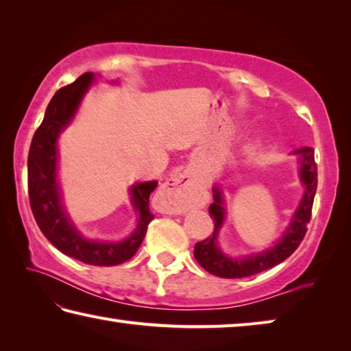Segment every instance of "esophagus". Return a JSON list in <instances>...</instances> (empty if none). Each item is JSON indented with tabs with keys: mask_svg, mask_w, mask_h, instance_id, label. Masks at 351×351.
Here are the masks:
<instances>
[{
	"mask_svg": "<svg viewBox=\"0 0 351 351\" xmlns=\"http://www.w3.org/2000/svg\"><path fill=\"white\" fill-rule=\"evenodd\" d=\"M160 205L168 214H182L193 205V183L186 172L172 176L158 193Z\"/></svg>",
	"mask_w": 351,
	"mask_h": 351,
	"instance_id": "obj_1",
	"label": "esophagus"
}]
</instances>
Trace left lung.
I'll use <instances>...</instances> for the list:
<instances>
[{"instance_id":"8db88e82","label":"left lung","mask_w":351,"mask_h":351,"mask_svg":"<svg viewBox=\"0 0 351 351\" xmlns=\"http://www.w3.org/2000/svg\"><path fill=\"white\" fill-rule=\"evenodd\" d=\"M300 154V180L305 185L304 199L300 202L296 214H294L290 228L287 230L285 236L274 245L273 248L256 256H248L243 259H231L219 250L216 243L217 232L223 223L225 210L222 204V193L219 188H214V204L210 206V216L214 220V231L205 241L197 242L194 247V257L204 267L208 273L223 279H237L248 278V276L265 271L278 265V263L288 259L294 251L298 250L300 242L306 234V225L310 223L313 200H315L317 188V166L315 162V151L311 147L296 151Z\"/></svg>"}]
</instances>
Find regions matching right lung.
<instances>
[{"instance_id":"right-lung-1","label":"right lung","mask_w":351,"mask_h":351,"mask_svg":"<svg viewBox=\"0 0 351 351\" xmlns=\"http://www.w3.org/2000/svg\"><path fill=\"white\" fill-rule=\"evenodd\" d=\"M94 73L86 72L75 82L58 89L30 143L27 158L29 202L34 217L46 239L61 253L97 267H112L131 259L143 242L152 220L149 195L157 182L138 183L131 188L132 204L138 211L137 230L123 242H95L83 237L67 219L60 200L57 183V138L72 120L80 101L92 83Z\"/></svg>"}]
</instances>
